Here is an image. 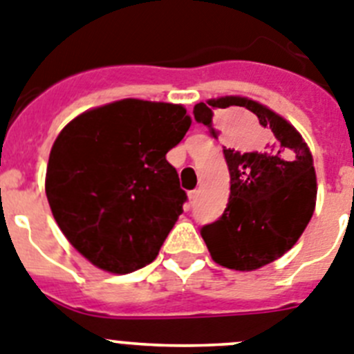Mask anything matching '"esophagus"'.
I'll use <instances>...</instances> for the list:
<instances>
[{
    "label": "esophagus",
    "mask_w": 354,
    "mask_h": 354,
    "mask_svg": "<svg viewBox=\"0 0 354 354\" xmlns=\"http://www.w3.org/2000/svg\"><path fill=\"white\" fill-rule=\"evenodd\" d=\"M197 197H199V190H190V192H189V201H190V205H194V203H196Z\"/></svg>",
    "instance_id": "1"
}]
</instances>
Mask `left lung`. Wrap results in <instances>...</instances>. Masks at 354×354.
<instances>
[{"label": "left lung", "mask_w": 354, "mask_h": 354, "mask_svg": "<svg viewBox=\"0 0 354 354\" xmlns=\"http://www.w3.org/2000/svg\"><path fill=\"white\" fill-rule=\"evenodd\" d=\"M241 109L224 139L231 176L227 208L201 229L213 261L252 272L284 256L298 241L316 206V171L307 142L284 118L245 97L201 102L194 118L221 138L213 125L216 109Z\"/></svg>", "instance_id": "8db88e82"}]
</instances>
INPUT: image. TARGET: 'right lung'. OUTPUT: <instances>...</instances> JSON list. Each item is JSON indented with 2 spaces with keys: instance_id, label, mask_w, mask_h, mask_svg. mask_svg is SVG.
<instances>
[{
  "instance_id": "right-lung-1",
  "label": "right lung",
  "mask_w": 354,
  "mask_h": 354,
  "mask_svg": "<svg viewBox=\"0 0 354 354\" xmlns=\"http://www.w3.org/2000/svg\"><path fill=\"white\" fill-rule=\"evenodd\" d=\"M183 106L125 98L79 114L49 155L46 194L59 229L111 273L158 256L187 194L165 160L190 129Z\"/></svg>"
}]
</instances>
